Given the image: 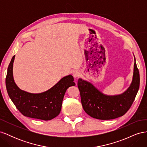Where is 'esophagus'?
Returning a JSON list of instances; mask_svg holds the SVG:
<instances>
[{
	"label": "esophagus",
	"instance_id": "obj_1",
	"mask_svg": "<svg viewBox=\"0 0 147 147\" xmlns=\"http://www.w3.org/2000/svg\"><path fill=\"white\" fill-rule=\"evenodd\" d=\"M73 76L75 78H78L80 76V73L78 70H74L73 71Z\"/></svg>",
	"mask_w": 147,
	"mask_h": 147
}]
</instances>
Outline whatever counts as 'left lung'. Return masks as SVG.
<instances>
[{
  "mask_svg": "<svg viewBox=\"0 0 147 147\" xmlns=\"http://www.w3.org/2000/svg\"><path fill=\"white\" fill-rule=\"evenodd\" d=\"M134 61L132 82L122 94H105L91 83L78 79V87L82 104L88 115L94 118L106 120L120 117L127 112L135 99L140 85L139 71L135 57Z\"/></svg>",
  "mask_w": 147,
  "mask_h": 147,
  "instance_id": "8db88e82",
  "label": "left lung"
}]
</instances>
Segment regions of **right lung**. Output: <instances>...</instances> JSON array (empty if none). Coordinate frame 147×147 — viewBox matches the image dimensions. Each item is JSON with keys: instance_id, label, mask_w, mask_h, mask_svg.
Wrapping results in <instances>:
<instances>
[{"instance_id": "add662e5", "label": "right lung", "mask_w": 147, "mask_h": 147, "mask_svg": "<svg viewBox=\"0 0 147 147\" xmlns=\"http://www.w3.org/2000/svg\"><path fill=\"white\" fill-rule=\"evenodd\" d=\"M15 55L8 65L5 80L7 91L17 109L24 116L42 120L52 119L61 112L62 103L67 90L75 86L72 75L62 78L48 90L40 93H30L22 90L13 78V67Z\"/></svg>"}]
</instances>
